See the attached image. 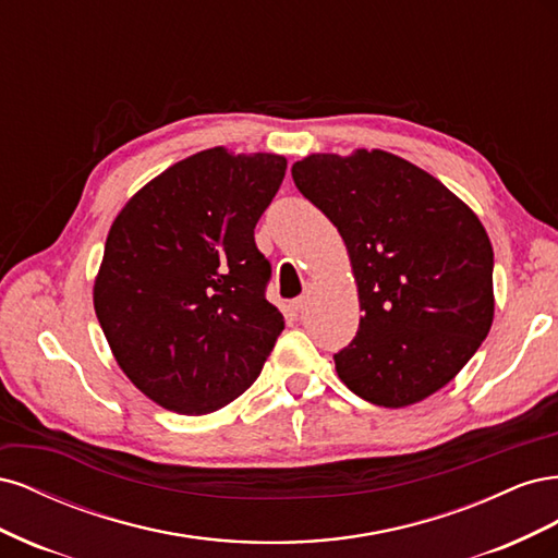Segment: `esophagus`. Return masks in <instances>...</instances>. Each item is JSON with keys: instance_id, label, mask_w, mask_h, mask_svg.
Segmentation results:
<instances>
[{"instance_id": "34e87169", "label": "esophagus", "mask_w": 558, "mask_h": 558, "mask_svg": "<svg viewBox=\"0 0 558 558\" xmlns=\"http://www.w3.org/2000/svg\"><path fill=\"white\" fill-rule=\"evenodd\" d=\"M307 302H310L307 295H300V298H295V300L291 302V307H293V312H302V310L307 307Z\"/></svg>"}]
</instances>
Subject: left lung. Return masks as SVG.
<instances>
[{
	"instance_id": "left-lung-1",
	"label": "left lung",
	"mask_w": 558,
	"mask_h": 558,
	"mask_svg": "<svg viewBox=\"0 0 558 558\" xmlns=\"http://www.w3.org/2000/svg\"><path fill=\"white\" fill-rule=\"evenodd\" d=\"M291 174L344 240L363 310L337 377L391 410L440 391L494 324V248L477 214L381 148L312 154Z\"/></svg>"
}]
</instances>
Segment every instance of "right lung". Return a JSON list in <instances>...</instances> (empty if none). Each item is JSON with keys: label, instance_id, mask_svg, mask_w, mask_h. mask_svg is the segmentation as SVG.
Listing matches in <instances>:
<instances>
[{"label": "right lung", "instance_id": "1", "mask_svg": "<svg viewBox=\"0 0 558 558\" xmlns=\"http://www.w3.org/2000/svg\"><path fill=\"white\" fill-rule=\"evenodd\" d=\"M283 174V156L214 146L167 167L113 218L93 305L118 367L160 408H226L275 349L283 316L265 300L253 228Z\"/></svg>", "mask_w": 558, "mask_h": 558}]
</instances>
